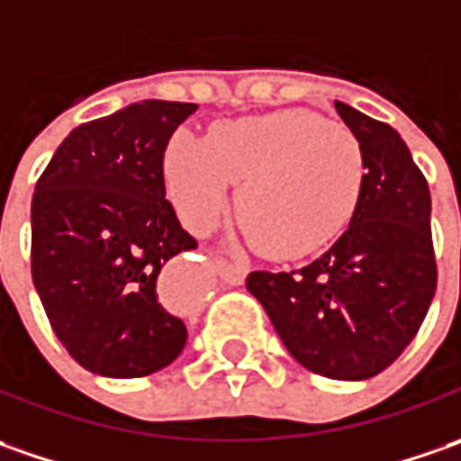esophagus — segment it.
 Here are the masks:
<instances>
[{"instance_id":"1","label":"esophagus","mask_w":461,"mask_h":461,"mask_svg":"<svg viewBox=\"0 0 461 461\" xmlns=\"http://www.w3.org/2000/svg\"><path fill=\"white\" fill-rule=\"evenodd\" d=\"M216 273H219V278L224 280V283H230V285H242L247 278V267L242 265H231L227 260H216L214 262Z\"/></svg>"}]
</instances>
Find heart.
I'll list each match as a JSON object with an SVG mask.
<instances>
[{
	"label": "heart",
	"instance_id": "1",
	"mask_svg": "<svg viewBox=\"0 0 461 461\" xmlns=\"http://www.w3.org/2000/svg\"><path fill=\"white\" fill-rule=\"evenodd\" d=\"M167 196L194 234L230 209L270 258H298L326 245L352 219L365 183V155L347 127L313 112H276L224 122L206 140L178 132L163 155Z\"/></svg>",
	"mask_w": 461,
	"mask_h": 461
}]
</instances>
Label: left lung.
<instances>
[{"label":"left lung","instance_id":"8db88e82","mask_svg":"<svg viewBox=\"0 0 461 461\" xmlns=\"http://www.w3.org/2000/svg\"><path fill=\"white\" fill-rule=\"evenodd\" d=\"M365 155V183L347 231L316 260L255 270L247 291L306 370L367 380L401 357L437 291L431 194L390 124L334 102Z\"/></svg>","mask_w":461,"mask_h":461}]
</instances>
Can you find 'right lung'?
<instances>
[{
    "label": "right lung",
    "instance_id": "right-lung-1",
    "mask_svg": "<svg viewBox=\"0 0 461 461\" xmlns=\"http://www.w3.org/2000/svg\"><path fill=\"white\" fill-rule=\"evenodd\" d=\"M196 109L145 99L86 122L35 185L32 283L56 337L88 373L145 377L185 347L158 278L196 240L166 199L163 155Z\"/></svg>",
    "mask_w": 461,
    "mask_h": 461
}]
</instances>
